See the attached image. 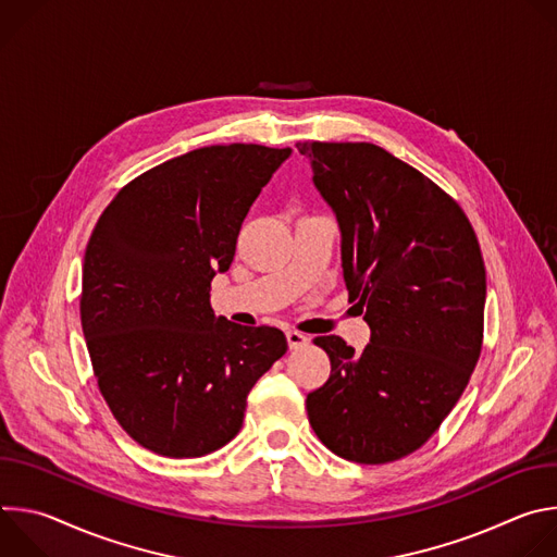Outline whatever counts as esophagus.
<instances>
[{"mask_svg":"<svg viewBox=\"0 0 557 557\" xmlns=\"http://www.w3.org/2000/svg\"><path fill=\"white\" fill-rule=\"evenodd\" d=\"M286 342H288V348H290V350H301V348L308 346L310 339H308L304 333H299V331H288V333H286Z\"/></svg>","mask_w":557,"mask_h":557,"instance_id":"34e87169","label":"esophagus"}]
</instances>
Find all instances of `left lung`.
I'll return each instance as SVG.
<instances>
[{"label": "left lung", "instance_id": "8db88e82", "mask_svg": "<svg viewBox=\"0 0 557 557\" xmlns=\"http://www.w3.org/2000/svg\"><path fill=\"white\" fill-rule=\"evenodd\" d=\"M337 213L350 301L367 310L363 352L314 337L329 381L306 396L333 454L383 465L423 447L479 363L487 273L479 237L434 181L372 143H297Z\"/></svg>", "mask_w": 557, "mask_h": 557}]
</instances>
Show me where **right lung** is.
Listing matches in <instances>:
<instances>
[{
    "instance_id": "add662e5",
    "label": "right lung",
    "mask_w": 557,
    "mask_h": 557,
    "mask_svg": "<svg viewBox=\"0 0 557 557\" xmlns=\"http://www.w3.org/2000/svg\"><path fill=\"white\" fill-rule=\"evenodd\" d=\"M288 153L233 143L172 158L129 181L90 235L78 310L95 379L119 425L153 454L224 447L247 394L288 348L282 331L231 324L209 304Z\"/></svg>"
}]
</instances>
